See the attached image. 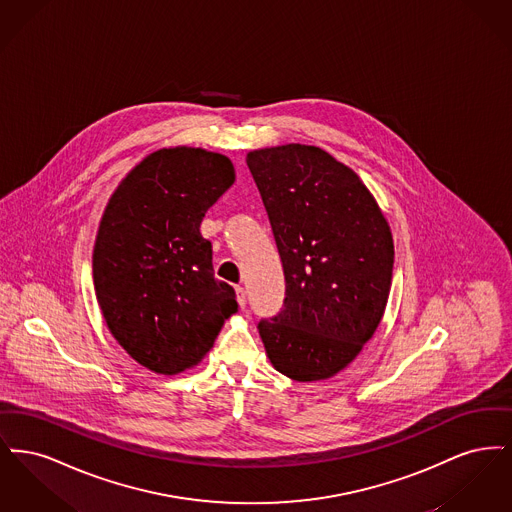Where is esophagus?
<instances>
[{
  "label": "esophagus",
  "instance_id": "esophagus-1",
  "mask_svg": "<svg viewBox=\"0 0 512 512\" xmlns=\"http://www.w3.org/2000/svg\"><path fill=\"white\" fill-rule=\"evenodd\" d=\"M236 299H238V305L244 309L245 303H247V293H245L242 286H238V288H236Z\"/></svg>",
  "mask_w": 512,
  "mask_h": 512
}]
</instances>
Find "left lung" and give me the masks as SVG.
I'll return each instance as SVG.
<instances>
[{
  "mask_svg": "<svg viewBox=\"0 0 512 512\" xmlns=\"http://www.w3.org/2000/svg\"><path fill=\"white\" fill-rule=\"evenodd\" d=\"M263 197L286 276L284 309L259 322L268 361L297 382L336 376L384 317L390 224L357 172L305 144L245 157Z\"/></svg>",
  "mask_w": 512,
  "mask_h": 512,
  "instance_id": "1",
  "label": "left lung"
}]
</instances>
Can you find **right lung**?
Instances as JSON below:
<instances>
[{
	"mask_svg": "<svg viewBox=\"0 0 512 512\" xmlns=\"http://www.w3.org/2000/svg\"><path fill=\"white\" fill-rule=\"evenodd\" d=\"M234 180L226 155L165 147L122 178L103 211L92 257L99 309L122 349L155 374L199 365L238 311L199 232Z\"/></svg>",
	"mask_w": 512,
	"mask_h": 512,
	"instance_id": "add662e5",
	"label": "right lung"
}]
</instances>
